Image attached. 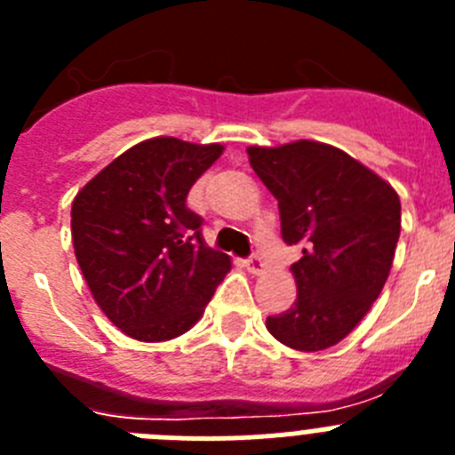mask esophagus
Instances as JSON below:
<instances>
[{
    "label": "esophagus",
    "instance_id": "1",
    "mask_svg": "<svg viewBox=\"0 0 455 455\" xmlns=\"http://www.w3.org/2000/svg\"><path fill=\"white\" fill-rule=\"evenodd\" d=\"M246 268H248V271H251V273H255V275H259V273L264 271V259L255 252V255H251V257H248V259H246Z\"/></svg>",
    "mask_w": 455,
    "mask_h": 455
}]
</instances>
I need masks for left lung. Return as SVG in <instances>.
Segmentation results:
<instances>
[{
	"label": "left lung",
	"instance_id": "left-lung-1",
	"mask_svg": "<svg viewBox=\"0 0 455 455\" xmlns=\"http://www.w3.org/2000/svg\"><path fill=\"white\" fill-rule=\"evenodd\" d=\"M251 166L275 196L296 300L267 328L296 351L335 347L380 296L401 235L399 196L347 152L316 140L248 148Z\"/></svg>",
	"mask_w": 455,
	"mask_h": 455
}]
</instances>
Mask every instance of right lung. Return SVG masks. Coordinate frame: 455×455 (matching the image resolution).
<instances>
[{
    "label": "right lung",
    "mask_w": 455,
    "mask_h": 455,
    "mask_svg": "<svg viewBox=\"0 0 455 455\" xmlns=\"http://www.w3.org/2000/svg\"><path fill=\"white\" fill-rule=\"evenodd\" d=\"M223 146L159 136L114 159L72 203V246L95 303L124 335L166 341L203 316L230 257L187 207Z\"/></svg>",
    "instance_id": "right-lung-1"
}]
</instances>
